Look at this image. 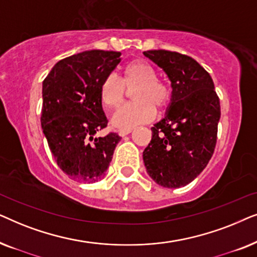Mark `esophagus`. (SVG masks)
Here are the masks:
<instances>
[{
    "instance_id": "esophagus-1",
    "label": "esophagus",
    "mask_w": 257,
    "mask_h": 257,
    "mask_svg": "<svg viewBox=\"0 0 257 257\" xmlns=\"http://www.w3.org/2000/svg\"><path fill=\"white\" fill-rule=\"evenodd\" d=\"M132 132V128H126V130H119L118 131V133H119V136L120 137H125V136H127V135H130V133Z\"/></svg>"
}]
</instances>
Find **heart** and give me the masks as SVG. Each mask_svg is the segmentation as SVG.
<instances>
[{
  "instance_id": "b5f03b06",
  "label": "heart",
  "mask_w": 257,
  "mask_h": 257,
  "mask_svg": "<svg viewBox=\"0 0 257 257\" xmlns=\"http://www.w3.org/2000/svg\"><path fill=\"white\" fill-rule=\"evenodd\" d=\"M131 93L133 103L122 107L112 119L118 128H132L153 119L157 111H163L172 99L170 86L158 79V72L145 61L130 62L122 69L120 78L108 75L99 85V99L108 111L118 110Z\"/></svg>"
}]
</instances>
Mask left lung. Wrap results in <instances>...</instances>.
<instances>
[{
	"instance_id": "8db88e82",
	"label": "left lung",
	"mask_w": 257,
	"mask_h": 257,
	"mask_svg": "<svg viewBox=\"0 0 257 257\" xmlns=\"http://www.w3.org/2000/svg\"><path fill=\"white\" fill-rule=\"evenodd\" d=\"M144 55L166 72L172 86L166 115L151 128L144 163L158 185L179 188L194 180L213 156L220 100L212 77L195 59L167 50Z\"/></svg>"
}]
</instances>
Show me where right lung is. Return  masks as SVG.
Instances as JSON below:
<instances>
[{
    "instance_id": "right-lung-1",
    "label": "right lung",
    "mask_w": 257,
    "mask_h": 257,
    "mask_svg": "<svg viewBox=\"0 0 257 257\" xmlns=\"http://www.w3.org/2000/svg\"><path fill=\"white\" fill-rule=\"evenodd\" d=\"M120 55L79 52L56 63L43 80L42 128L56 163L73 180L91 184L103 178L121 139L117 133L94 137L107 126L99 85Z\"/></svg>"
}]
</instances>
